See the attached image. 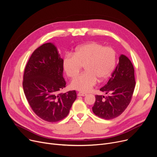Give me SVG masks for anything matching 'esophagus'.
Instances as JSON below:
<instances>
[{
	"label": "esophagus",
	"instance_id": "esophagus-1",
	"mask_svg": "<svg viewBox=\"0 0 157 157\" xmlns=\"http://www.w3.org/2000/svg\"><path fill=\"white\" fill-rule=\"evenodd\" d=\"M86 95V93H85V92H78V96H85Z\"/></svg>",
	"mask_w": 157,
	"mask_h": 157
}]
</instances>
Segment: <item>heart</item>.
I'll return each mask as SVG.
<instances>
[{"mask_svg": "<svg viewBox=\"0 0 157 157\" xmlns=\"http://www.w3.org/2000/svg\"><path fill=\"white\" fill-rule=\"evenodd\" d=\"M116 62L117 54L113 48L90 42L77 47L74 55L65 54L62 66L67 76L73 78L85 65L86 71L74 78L71 86L79 91L88 92L98 79L102 81L111 75Z\"/></svg>", "mask_w": 157, "mask_h": 157, "instance_id": "obj_1", "label": "heart"}]
</instances>
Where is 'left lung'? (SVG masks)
<instances>
[{
  "mask_svg": "<svg viewBox=\"0 0 157 157\" xmlns=\"http://www.w3.org/2000/svg\"><path fill=\"white\" fill-rule=\"evenodd\" d=\"M135 86L134 66L128 57L121 55L109 80L100 89L108 95H95L94 113L105 120L118 117L130 104Z\"/></svg>",
  "mask_w": 157,
  "mask_h": 157,
  "instance_id": "8db88e82",
  "label": "left lung"
}]
</instances>
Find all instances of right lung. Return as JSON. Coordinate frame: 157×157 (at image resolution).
<instances>
[{"label":"right lung","mask_w":157,"mask_h":157,"mask_svg":"<svg viewBox=\"0 0 157 157\" xmlns=\"http://www.w3.org/2000/svg\"><path fill=\"white\" fill-rule=\"evenodd\" d=\"M62 59L56 47L45 43L33 52L25 69L23 88L25 95L37 116L48 122H56L67 116L76 99L75 90L64 94Z\"/></svg>","instance_id":"right-lung-1"}]
</instances>
